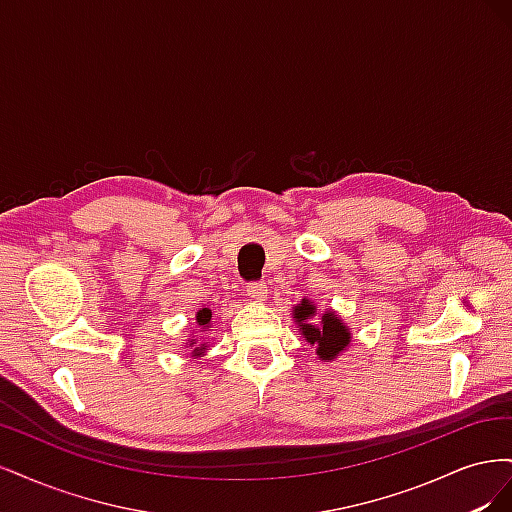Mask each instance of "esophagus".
Listing matches in <instances>:
<instances>
[{"instance_id":"34e87169","label":"esophagus","mask_w":512,"mask_h":512,"mask_svg":"<svg viewBox=\"0 0 512 512\" xmlns=\"http://www.w3.org/2000/svg\"><path fill=\"white\" fill-rule=\"evenodd\" d=\"M247 294L256 301H265L267 299V284L265 282H252L247 284Z\"/></svg>"}]
</instances>
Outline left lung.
I'll use <instances>...</instances> for the list:
<instances>
[{
	"label": "left lung",
	"mask_w": 512,
	"mask_h": 512,
	"mask_svg": "<svg viewBox=\"0 0 512 512\" xmlns=\"http://www.w3.org/2000/svg\"><path fill=\"white\" fill-rule=\"evenodd\" d=\"M292 316L301 335L307 339V344L316 346L320 361H335L348 348L352 337L350 329L333 309H327L320 316V322H314L312 318L316 316V305L309 299H303L299 305L292 307Z\"/></svg>",
	"instance_id": "1"
}]
</instances>
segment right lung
Masks as SVG:
<instances>
[{
    "label": "right lung",
    "mask_w": 512,
    "mask_h": 512,
    "mask_svg": "<svg viewBox=\"0 0 512 512\" xmlns=\"http://www.w3.org/2000/svg\"><path fill=\"white\" fill-rule=\"evenodd\" d=\"M196 324H198V327H203V329L211 331V309H209V307L198 309V312H196ZM194 344H196V339H192L190 346H194ZM205 350H207V344H198V346L192 350V356H200Z\"/></svg>",
    "instance_id": "add662e5"
}]
</instances>
